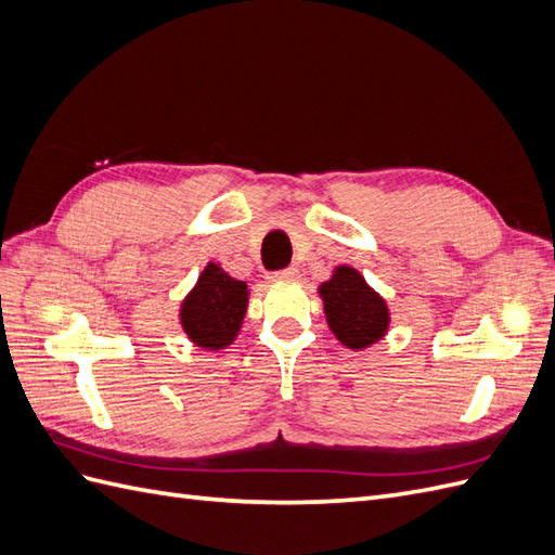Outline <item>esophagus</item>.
I'll return each mask as SVG.
<instances>
[{"instance_id":"34e87169","label":"esophagus","mask_w":555,"mask_h":555,"mask_svg":"<svg viewBox=\"0 0 555 555\" xmlns=\"http://www.w3.org/2000/svg\"><path fill=\"white\" fill-rule=\"evenodd\" d=\"M294 278H298V268H294V266L284 268V271H275V273L271 275L273 282H275V280H294Z\"/></svg>"}]
</instances>
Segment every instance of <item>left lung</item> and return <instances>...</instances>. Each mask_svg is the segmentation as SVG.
I'll return each instance as SVG.
<instances>
[{
	"instance_id": "obj_1",
	"label": "left lung",
	"mask_w": 555,
	"mask_h": 555,
	"mask_svg": "<svg viewBox=\"0 0 555 555\" xmlns=\"http://www.w3.org/2000/svg\"><path fill=\"white\" fill-rule=\"evenodd\" d=\"M331 331L349 349L377 343L389 328V308L384 298L367 287L359 271L340 266L319 289Z\"/></svg>"
}]
</instances>
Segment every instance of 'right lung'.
Masks as SVG:
<instances>
[{"instance_id": "1", "label": "right lung", "mask_w": 555, "mask_h": 555, "mask_svg": "<svg viewBox=\"0 0 555 555\" xmlns=\"http://www.w3.org/2000/svg\"><path fill=\"white\" fill-rule=\"evenodd\" d=\"M245 310L247 284L208 263L192 294L182 300L180 324L196 347L222 349L236 338Z\"/></svg>"}]
</instances>
